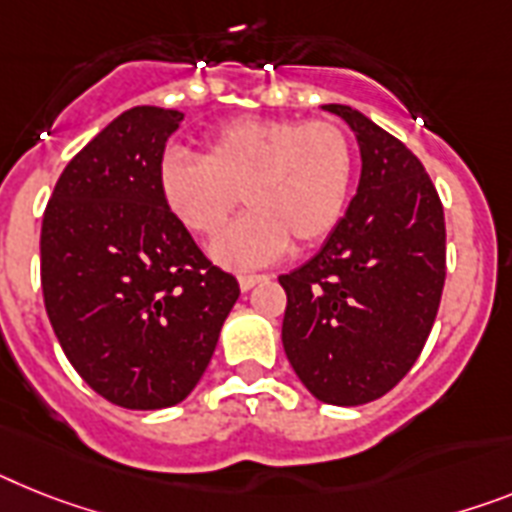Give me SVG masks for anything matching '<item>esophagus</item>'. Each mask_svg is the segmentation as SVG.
<instances>
[{"label": "esophagus", "mask_w": 512, "mask_h": 512, "mask_svg": "<svg viewBox=\"0 0 512 512\" xmlns=\"http://www.w3.org/2000/svg\"><path fill=\"white\" fill-rule=\"evenodd\" d=\"M268 276H260V273H242L239 276V286H242V291H249L252 286H257L260 281H265Z\"/></svg>", "instance_id": "esophagus-1"}]
</instances>
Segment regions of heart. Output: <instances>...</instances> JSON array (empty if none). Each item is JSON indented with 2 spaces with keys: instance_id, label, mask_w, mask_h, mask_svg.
<instances>
[{
  "instance_id": "obj_1",
  "label": "heart",
  "mask_w": 512,
  "mask_h": 512,
  "mask_svg": "<svg viewBox=\"0 0 512 512\" xmlns=\"http://www.w3.org/2000/svg\"><path fill=\"white\" fill-rule=\"evenodd\" d=\"M351 182L354 143L328 119H234L205 137L203 158L171 150L158 166L163 203L197 236H216L242 192L249 210L210 249L229 268L270 263L289 239L322 242L343 218Z\"/></svg>"
}]
</instances>
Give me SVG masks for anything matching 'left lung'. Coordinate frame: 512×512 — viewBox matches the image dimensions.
<instances>
[{
	"label": "left lung",
	"mask_w": 512,
	"mask_h": 512,
	"mask_svg": "<svg viewBox=\"0 0 512 512\" xmlns=\"http://www.w3.org/2000/svg\"><path fill=\"white\" fill-rule=\"evenodd\" d=\"M349 124L362 176L346 216L302 268L281 276V341L317 401L362 406L393 390L422 354L445 286V216L422 161L362 111Z\"/></svg>",
	"instance_id": "left-lung-1"
}]
</instances>
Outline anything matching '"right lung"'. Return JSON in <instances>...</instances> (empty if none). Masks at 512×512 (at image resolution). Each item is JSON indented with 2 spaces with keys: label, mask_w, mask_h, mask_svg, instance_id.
<instances>
[{
  "label": "right lung",
  "mask_w": 512,
  "mask_h": 512,
  "mask_svg": "<svg viewBox=\"0 0 512 512\" xmlns=\"http://www.w3.org/2000/svg\"><path fill=\"white\" fill-rule=\"evenodd\" d=\"M182 111L135 106L59 176L41 226L46 315L77 375L122 409L184 401L216 351L239 283L158 187Z\"/></svg>",
  "instance_id": "obj_1"
}]
</instances>
